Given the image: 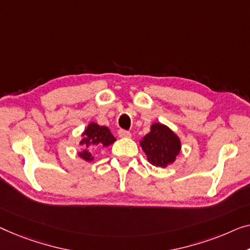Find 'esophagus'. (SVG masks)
Segmentation results:
<instances>
[{
	"label": "esophagus",
	"instance_id": "obj_1",
	"mask_svg": "<svg viewBox=\"0 0 250 250\" xmlns=\"http://www.w3.org/2000/svg\"><path fill=\"white\" fill-rule=\"evenodd\" d=\"M118 135H119V137H122V138L131 137V133H130V131H128V130H124V129L119 130Z\"/></svg>",
	"mask_w": 250,
	"mask_h": 250
}]
</instances>
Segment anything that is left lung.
Wrapping results in <instances>:
<instances>
[{"mask_svg": "<svg viewBox=\"0 0 250 250\" xmlns=\"http://www.w3.org/2000/svg\"><path fill=\"white\" fill-rule=\"evenodd\" d=\"M140 146L146 152L149 163L164 168L175 161L181 150V141L166 125L154 124L150 132L140 141Z\"/></svg>", "mask_w": 250, "mask_h": 250, "instance_id": "8db88e82", "label": "left lung"}]
</instances>
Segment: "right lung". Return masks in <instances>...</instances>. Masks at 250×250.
Returning a JSON list of instances; mask_svg holds the SVG:
<instances>
[{"instance_id":"1","label":"right lung","mask_w":250,"mask_h":250,"mask_svg":"<svg viewBox=\"0 0 250 250\" xmlns=\"http://www.w3.org/2000/svg\"><path fill=\"white\" fill-rule=\"evenodd\" d=\"M82 136H83V138H82L80 145L83 146L84 150L82 152H78V155H80L83 159H85V161L88 162H91L93 157L91 156V152H89L86 148H88L89 146H94V145L95 146L102 145V146L106 147L115 141V138L112 136V133L110 132L109 128L99 125L94 124V122L87 125V128L85 129V131Z\"/></svg>"}]
</instances>
